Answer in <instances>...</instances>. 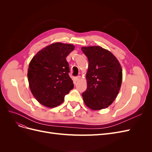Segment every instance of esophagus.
Instances as JSON below:
<instances>
[{"label":"esophagus","mask_w":152,"mask_h":152,"mask_svg":"<svg viewBox=\"0 0 152 152\" xmlns=\"http://www.w3.org/2000/svg\"><path fill=\"white\" fill-rule=\"evenodd\" d=\"M80 76H77V77H75V81H78V80H80Z\"/></svg>","instance_id":"obj_1"}]
</instances>
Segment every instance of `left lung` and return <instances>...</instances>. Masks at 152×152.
Returning a JSON list of instances; mask_svg holds the SVG:
<instances>
[{
  "mask_svg": "<svg viewBox=\"0 0 152 152\" xmlns=\"http://www.w3.org/2000/svg\"><path fill=\"white\" fill-rule=\"evenodd\" d=\"M89 61L87 89L82 93L87 107L99 110L108 107L120 91L122 69L117 58L100 46L81 48Z\"/></svg>",
  "mask_w": 152,
  "mask_h": 152,
  "instance_id": "8db88e82",
  "label": "left lung"
}]
</instances>
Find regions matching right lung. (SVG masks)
<instances>
[{
    "label": "right lung",
    "mask_w": 152,
    "mask_h": 152,
    "mask_svg": "<svg viewBox=\"0 0 152 152\" xmlns=\"http://www.w3.org/2000/svg\"><path fill=\"white\" fill-rule=\"evenodd\" d=\"M75 46L55 42L41 49L31 59L28 69V80L32 94L45 107L61 104L65 96L73 88L66 57Z\"/></svg>",
    "instance_id": "right-lung-1"
}]
</instances>
